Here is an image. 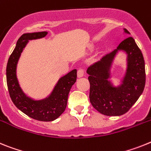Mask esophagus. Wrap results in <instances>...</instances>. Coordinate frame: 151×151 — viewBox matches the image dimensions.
I'll return each instance as SVG.
<instances>
[{"label": "esophagus", "instance_id": "1", "mask_svg": "<svg viewBox=\"0 0 151 151\" xmlns=\"http://www.w3.org/2000/svg\"><path fill=\"white\" fill-rule=\"evenodd\" d=\"M83 75H84V70L83 69H79L78 71H77V77L81 78V77H83Z\"/></svg>", "mask_w": 151, "mask_h": 151}]
</instances>
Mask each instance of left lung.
<instances>
[{
    "label": "left lung",
    "instance_id": "obj_1",
    "mask_svg": "<svg viewBox=\"0 0 151 151\" xmlns=\"http://www.w3.org/2000/svg\"><path fill=\"white\" fill-rule=\"evenodd\" d=\"M124 34L130 32L124 29ZM119 52L126 55V70L120 83L111 80L112 66ZM90 83V101L101 114L119 116L130 109L142 94L145 86V64L141 51L132 37H128L116 49L103 56L86 70Z\"/></svg>",
    "mask_w": 151,
    "mask_h": 151
}]
</instances>
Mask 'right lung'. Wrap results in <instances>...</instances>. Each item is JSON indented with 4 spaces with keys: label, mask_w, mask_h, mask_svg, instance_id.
I'll list each match as a JSON object with an SVG mask.
<instances>
[{
    "label": "right lung",
    "mask_w": 151,
    "mask_h": 151,
    "mask_svg": "<svg viewBox=\"0 0 151 151\" xmlns=\"http://www.w3.org/2000/svg\"><path fill=\"white\" fill-rule=\"evenodd\" d=\"M47 34L48 32L24 33L19 37L14 50L9 58L6 75L9 93L17 108L33 119L52 122L65 112L69 92L77 81V69H74L61 77L55 85L51 93L40 99H34L24 93L17 75L18 61L29 41L44 38Z\"/></svg>",
    "instance_id": "add662e5"
}]
</instances>
